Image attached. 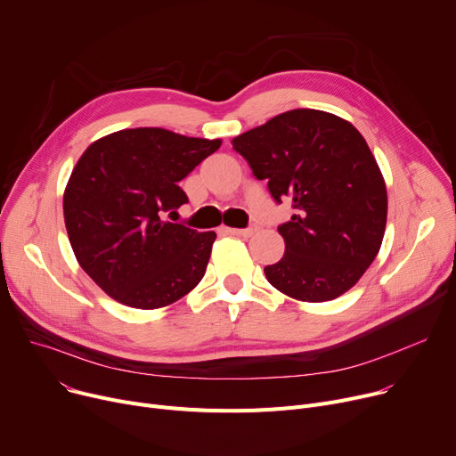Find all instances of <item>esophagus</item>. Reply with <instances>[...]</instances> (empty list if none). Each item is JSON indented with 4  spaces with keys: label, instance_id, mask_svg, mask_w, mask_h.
Segmentation results:
<instances>
[{
    "label": "esophagus",
    "instance_id": "34e87169",
    "mask_svg": "<svg viewBox=\"0 0 456 456\" xmlns=\"http://www.w3.org/2000/svg\"><path fill=\"white\" fill-rule=\"evenodd\" d=\"M258 231V227L256 225H251V227H246V229H229V232L231 234H236V236H253L255 232Z\"/></svg>",
    "mask_w": 456,
    "mask_h": 456
}]
</instances>
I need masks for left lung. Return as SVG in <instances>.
I'll use <instances>...</instances> for the list:
<instances>
[{
	"mask_svg": "<svg viewBox=\"0 0 456 456\" xmlns=\"http://www.w3.org/2000/svg\"><path fill=\"white\" fill-rule=\"evenodd\" d=\"M256 179L295 215L279 225L284 256L264 273L305 302L348 291L374 262L387 225V187L362 135L321 110H291L232 139Z\"/></svg>",
	"mask_w": 456,
	"mask_h": 456,
	"instance_id": "8db88e82",
	"label": "left lung"
}]
</instances>
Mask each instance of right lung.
Here are the masks:
<instances>
[{"label": "right lung", "instance_id": "obj_1", "mask_svg": "<svg viewBox=\"0 0 456 456\" xmlns=\"http://www.w3.org/2000/svg\"><path fill=\"white\" fill-rule=\"evenodd\" d=\"M220 146L134 128L86 148L64 192L66 229L80 267L120 305L163 308L203 279L216 232L165 216L189 201L179 181Z\"/></svg>", "mask_w": 456, "mask_h": 456}]
</instances>
